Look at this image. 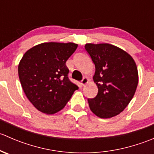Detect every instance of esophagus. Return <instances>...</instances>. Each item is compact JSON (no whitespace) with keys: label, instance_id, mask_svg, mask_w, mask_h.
I'll list each match as a JSON object with an SVG mask.
<instances>
[{"label":"esophagus","instance_id":"esophagus-1","mask_svg":"<svg viewBox=\"0 0 154 154\" xmlns=\"http://www.w3.org/2000/svg\"><path fill=\"white\" fill-rule=\"evenodd\" d=\"M88 81H89V80H88V78H86V77H84V78H83V80H81V83H80V84H81L82 86H84L86 84V83H88Z\"/></svg>","mask_w":154,"mask_h":154}]
</instances>
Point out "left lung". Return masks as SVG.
Returning a JSON list of instances; mask_svg holds the SVG:
<instances>
[{"label": "left lung", "instance_id": "left-lung-1", "mask_svg": "<svg viewBox=\"0 0 154 154\" xmlns=\"http://www.w3.org/2000/svg\"><path fill=\"white\" fill-rule=\"evenodd\" d=\"M85 49L95 66L93 77L98 92L88 98L90 109L101 119L120 114L136 92L139 82L137 66L131 56L112 45L86 44Z\"/></svg>", "mask_w": 154, "mask_h": 154}]
</instances>
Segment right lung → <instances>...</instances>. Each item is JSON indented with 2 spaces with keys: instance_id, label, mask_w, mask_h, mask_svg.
<instances>
[{
  "instance_id": "right-lung-1",
  "label": "right lung",
  "mask_w": 154,
  "mask_h": 154,
  "mask_svg": "<svg viewBox=\"0 0 154 154\" xmlns=\"http://www.w3.org/2000/svg\"><path fill=\"white\" fill-rule=\"evenodd\" d=\"M77 48L72 42H46L24 54L18 77L26 96L38 111L46 114L60 111L79 88L68 79L66 65Z\"/></svg>"
}]
</instances>
